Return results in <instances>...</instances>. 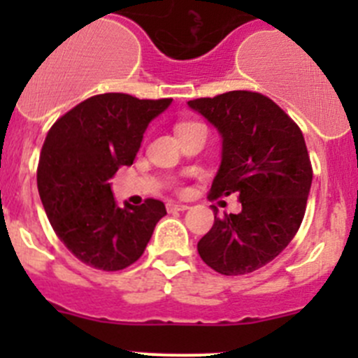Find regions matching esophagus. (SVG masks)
<instances>
[{"label": "esophagus", "mask_w": 358, "mask_h": 358, "mask_svg": "<svg viewBox=\"0 0 358 358\" xmlns=\"http://www.w3.org/2000/svg\"><path fill=\"white\" fill-rule=\"evenodd\" d=\"M166 209H168V213H176V211H187L189 209V206L187 204H182V202H166Z\"/></svg>", "instance_id": "34e87169"}]
</instances>
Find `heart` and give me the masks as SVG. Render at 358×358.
I'll use <instances>...</instances> for the list:
<instances>
[{
  "label": "heart",
  "mask_w": 358,
  "mask_h": 358,
  "mask_svg": "<svg viewBox=\"0 0 358 358\" xmlns=\"http://www.w3.org/2000/svg\"><path fill=\"white\" fill-rule=\"evenodd\" d=\"M190 124H196V122H180V124L176 126V131H178V129H182V128H187V126H190Z\"/></svg>",
  "instance_id": "b5f03b06"
}]
</instances>
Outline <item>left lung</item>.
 <instances>
[{
    "label": "left lung",
    "instance_id": "left-lung-1",
    "mask_svg": "<svg viewBox=\"0 0 358 358\" xmlns=\"http://www.w3.org/2000/svg\"><path fill=\"white\" fill-rule=\"evenodd\" d=\"M222 136V162L209 197L239 194L243 211L218 216L197 244L202 262L223 275H244L280 255L303 222L312 164L301 129L262 93L229 92L190 100Z\"/></svg>",
    "mask_w": 358,
    "mask_h": 358
}]
</instances>
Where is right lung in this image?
<instances>
[{
  "label": "right lung",
  "mask_w": 358,
  "mask_h": 358,
  "mask_svg": "<svg viewBox=\"0 0 358 358\" xmlns=\"http://www.w3.org/2000/svg\"><path fill=\"white\" fill-rule=\"evenodd\" d=\"M171 102L95 95L64 114L46 135L39 197L59 239L93 268L115 272L135 263L166 215L157 199L121 208L109 180L121 166L133 164L149 122Z\"/></svg>",
  "instance_id": "add662e5"
}]
</instances>
